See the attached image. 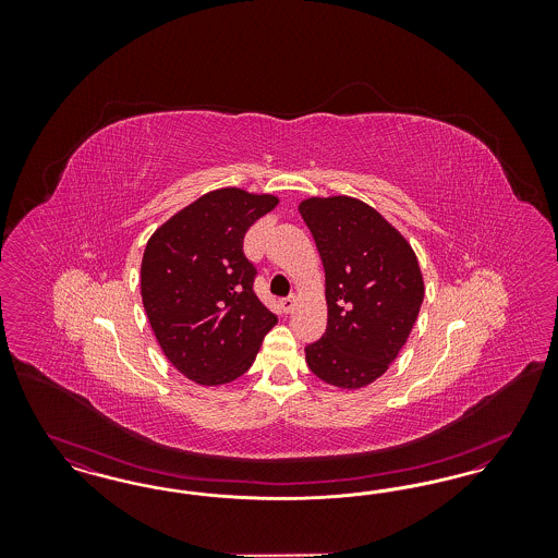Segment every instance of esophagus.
<instances>
[{"instance_id": "1", "label": "esophagus", "mask_w": 558, "mask_h": 558, "mask_svg": "<svg viewBox=\"0 0 558 558\" xmlns=\"http://www.w3.org/2000/svg\"><path fill=\"white\" fill-rule=\"evenodd\" d=\"M294 305H296V299H294V296L282 299V310H284L287 314H291L292 310H294Z\"/></svg>"}]
</instances>
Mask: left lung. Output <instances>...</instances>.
Here are the masks:
<instances>
[{
	"label": "left lung",
	"instance_id": "1",
	"mask_svg": "<svg viewBox=\"0 0 558 558\" xmlns=\"http://www.w3.org/2000/svg\"><path fill=\"white\" fill-rule=\"evenodd\" d=\"M299 213L312 230L326 274L328 324L305 347L310 371L355 391L389 371L425 299L412 244L368 203L337 194L310 196Z\"/></svg>",
	"mask_w": 558,
	"mask_h": 558
}]
</instances>
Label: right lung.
I'll return each instance as SVG.
<instances>
[{"mask_svg": "<svg viewBox=\"0 0 558 558\" xmlns=\"http://www.w3.org/2000/svg\"><path fill=\"white\" fill-rule=\"evenodd\" d=\"M278 203L274 194L219 187L148 239L142 303L165 357L196 385L236 380L278 322L253 292L255 267L242 253L246 230Z\"/></svg>", "mask_w": 558, "mask_h": 558, "instance_id": "right-lung-1", "label": "right lung"}]
</instances>
